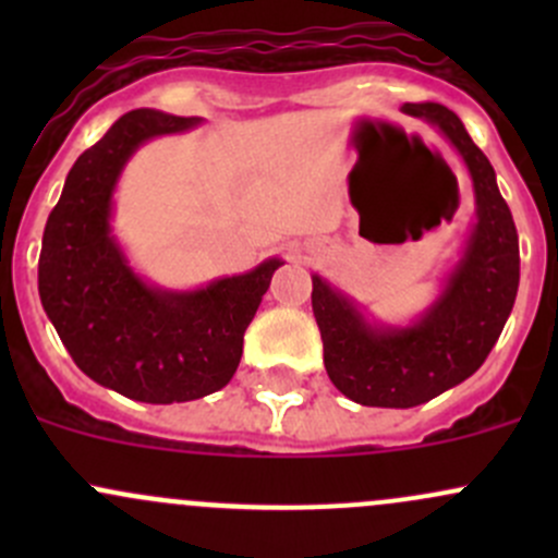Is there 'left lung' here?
<instances>
[{
	"label": "left lung",
	"instance_id": "8db88e82",
	"mask_svg": "<svg viewBox=\"0 0 558 558\" xmlns=\"http://www.w3.org/2000/svg\"><path fill=\"white\" fill-rule=\"evenodd\" d=\"M461 156L475 194V223L435 300L404 324L375 318L345 291L313 275V315L329 380L367 408H415L481 369L519 294V232L497 174L446 105H402Z\"/></svg>",
	"mask_w": 558,
	"mask_h": 558
}]
</instances>
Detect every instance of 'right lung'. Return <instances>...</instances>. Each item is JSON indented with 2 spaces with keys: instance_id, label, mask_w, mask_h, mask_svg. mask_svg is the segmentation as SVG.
I'll use <instances>...</instances> for the list:
<instances>
[{
  "instance_id": "add662e5",
  "label": "right lung",
  "mask_w": 558,
  "mask_h": 558,
  "mask_svg": "<svg viewBox=\"0 0 558 558\" xmlns=\"http://www.w3.org/2000/svg\"><path fill=\"white\" fill-rule=\"evenodd\" d=\"M199 123L150 107L121 116L77 156L45 223L39 300L50 324L88 378L137 402H191L227 386L247 324L286 264L264 258L196 289H165L132 267L112 232L118 180L145 143Z\"/></svg>"
}]
</instances>
